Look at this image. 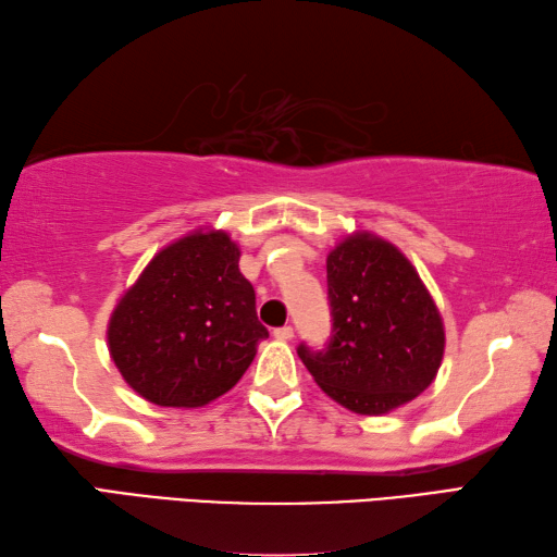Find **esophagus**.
I'll use <instances>...</instances> for the list:
<instances>
[{"label":"esophagus","instance_id":"esophagus-1","mask_svg":"<svg viewBox=\"0 0 557 557\" xmlns=\"http://www.w3.org/2000/svg\"><path fill=\"white\" fill-rule=\"evenodd\" d=\"M277 337V341H292L294 337V329L292 325H282V329H275V333H272Z\"/></svg>","mask_w":557,"mask_h":557}]
</instances>
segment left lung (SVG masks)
I'll return each instance as SVG.
<instances>
[{"instance_id":"left-lung-1","label":"left lung","mask_w":557,"mask_h":557,"mask_svg":"<svg viewBox=\"0 0 557 557\" xmlns=\"http://www.w3.org/2000/svg\"><path fill=\"white\" fill-rule=\"evenodd\" d=\"M325 270L331 343L297 347L315 384L359 416H386L418 398L444 357L442 315L418 270L369 232L343 238Z\"/></svg>"}]
</instances>
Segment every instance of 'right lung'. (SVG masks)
Here are the masks:
<instances>
[{
    "mask_svg": "<svg viewBox=\"0 0 557 557\" xmlns=\"http://www.w3.org/2000/svg\"><path fill=\"white\" fill-rule=\"evenodd\" d=\"M242 250L226 232H193L161 248L120 297L108 350L141 398L198 408L244 376L268 337Z\"/></svg>",
    "mask_w": 557,
    "mask_h": 557,
    "instance_id": "right-lung-1",
    "label": "right lung"
}]
</instances>
